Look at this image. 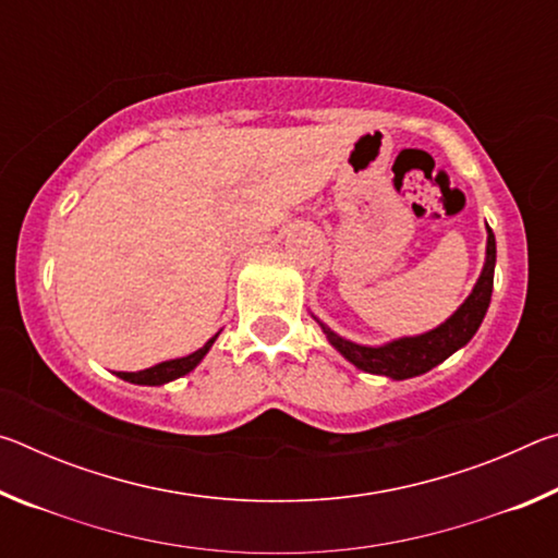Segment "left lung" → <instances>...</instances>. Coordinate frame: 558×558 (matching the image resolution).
I'll list each match as a JSON object with an SVG mask.
<instances>
[{"mask_svg": "<svg viewBox=\"0 0 558 558\" xmlns=\"http://www.w3.org/2000/svg\"><path fill=\"white\" fill-rule=\"evenodd\" d=\"M495 260H497V245L495 233L487 226V251H485V266L480 278L472 288L465 302L452 313L446 323L438 325L430 332L415 335V337H401L393 342H386L381 347H366L349 342V339L332 332L325 323H319L323 332L327 335L329 344H332L347 362H352L356 369L366 374L389 376V379L403 381L411 376H421L430 372L433 366L446 362L450 354H456L460 347H465L475 332L483 325L485 313L489 307V298H493V280H495Z\"/></svg>", "mask_w": 558, "mask_h": 558, "instance_id": "left-lung-1", "label": "left lung"}]
</instances>
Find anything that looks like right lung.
I'll use <instances>...</instances> for the list:
<instances>
[{
	"mask_svg": "<svg viewBox=\"0 0 558 558\" xmlns=\"http://www.w3.org/2000/svg\"><path fill=\"white\" fill-rule=\"evenodd\" d=\"M216 337H219V332H216L209 339V342H206L202 349H196V352H192V354L179 356V359H169V362L149 366V369H145V372H118V376H120L122 381L140 384V386H162V384H169V381L179 379V376H184V374H189L192 369H196L202 359L209 354V349L216 342Z\"/></svg>",
	"mask_w": 558,
	"mask_h": 558,
	"instance_id": "right-lung-1",
	"label": "right lung"
}]
</instances>
